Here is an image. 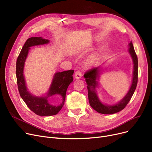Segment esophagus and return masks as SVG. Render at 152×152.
<instances>
[{
    "mask_svg": "<svg viewBox=\"0 0 152 152\" xmlns=\"http://www.w3.org/2000/svg\"><path fill=\"white\" fill-rule=\"evenodd\" d=\"M82 76V74L80 71H77L75 72V79H80Z\"/></svg>",
    "mask_w": 152,
    "mask_h": 152,
    "instance_id": "34e87169",
    "label": "esophagus"
}]
</instances>
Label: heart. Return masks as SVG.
I'll use <instances>...</instances> for the list:
<instances>
[{"label": "heart", "instance_id": "b5f03b06", "mask_svg": "<svg viewBox=\"0 0 152 152\" xmlns=\"http://www.w3.org/2000/svg\"><path fill=\"white\" fill-rule=\"evenodd\" d=\"M99 58L100 55L99 53H95L89 58L88 60H87V63H88L89 65H93L99 61Z\"/></svg>", "mask_w": 152, "mask_h": 152}]
</instances>
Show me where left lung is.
Here are the masks:
<instances>
[{"mask_svg":"<svg viewBox=\"0 0 152 152\" xmlns=\"http://www.w3.org/2000/svg\"><path fill=\"white\" fill-rule=\"evenodd\" d=\"M128 52L130 54L133 61V73L132 83L130 88L125 95V96L118 103L114 105H107L102 103L97 95L96 89L98 88V80L99 79L101 66L92 68L84 74V76L86 79L87 87L88 90V98L90 105L91 107L99 113L110 115L119 112L123 110L127 103L130 101L134 91L136 89L138 80V59L137 55L135 52L134 46L132 42L129 45Z\"/></svg>","mask_w":152,"mask_h":152,"instance_id":"left-lung-1","label":"left lung"}]
</instances>
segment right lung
<instances>
[{"label":"right lung","instance_id":"1","mask_svg":"<svg viewBox=\"0 0 152 152\" xmlns=\"http://www.w3.org/2000/svg\"><path fill=\"white\" fill-rule=\"evenodd\" d=\"M49 42V39H44L42 37H33L27 39L17 58L16 66L18 88L21 99L32 111L37 115L42 116L55 115L59 112L65 103L68 87L73 81L74 70L57 72L53 75L52 81L46 95L40 97L36 96L28 91L24 76V67L30 47L47 44ZM55 94L60 95L62 98V102L60 105H52L48 101V98Z\"/></svg>","mask_w":152,"mask_h":152}]
</instances>
